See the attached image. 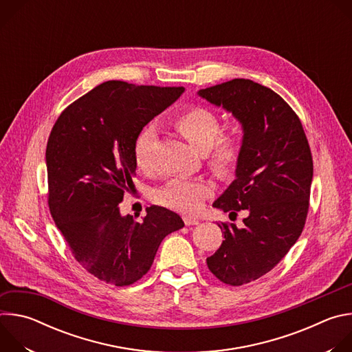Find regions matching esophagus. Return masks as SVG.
<instances>
[{
	"instance_id": "obj_1",
	"label": "esophagus",
	"mask_w": 352,
	"mask_h": 352,
	"mask_svg": "<svg viewBox=\"0 0 352 352\" xmlns=\"http://www.w3.org/2000/svg\"><path fill=\"white\" fill-rule=\"evenodd\" d=\"M184 223H185V226H196V224H199V220L186 216V217H184Z\"/></svg>"
}]
</instances>
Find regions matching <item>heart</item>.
<instances>
[{
    "label": "heart",
    "mask_w": 352,
    "mask_h": 352,
    "mask_svg": "<svg viewBox=\"0 0 352 352\" xmlns=\"http://www.w3.org/2000/svg\"><path fill=\"white\" fill-rule=\"evenodd\" d=\"M173 126L200 153H206L210 168L227 177L235 170L242 152V129L238 124L220 131L219 116L205 106H190L173 118ZM157 140L153 126H146L133 148L135 164L142 171L152 170V150ZM212 193L205 179L174 178L156 190V202L184 214H192Z\"/></svg>",
    "instance_id": "obj_1"
}]
</instances>
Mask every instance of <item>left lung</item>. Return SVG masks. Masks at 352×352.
Wrapping results in <instances>:
<instances>
[{
  "instance_id": "1",
  "label": "left lung",
  "mask_w": 352,
  "mask_h": 352,
  "mask_svg": "<svg viewBox=\"0 0 352 352\" xmlns=\"http://www.w3.org/2000/svg\"><path fill=\"white\" fill-rule=\"evenodd\" d=\"M197 94L232 113L243 131L235 179L213 204L230 216L243 212V224H219L224 241L206 259L220 281L236 287L269 273L302 232L314 177L311 147L298 116L266 86L232 79Z\"/></svg>"
}]
</instances>
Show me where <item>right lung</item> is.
Instances as JSON below:
<instances>
[{
	"label": "right lung",
	"mask_w": 352,
	"mask_h": 352,
	"mask_svg": "<svg viewBox=\"0 0 352 352\" xmlns=\"http://www.w3.org/2000/svg\"><path fill=\"white\" fill-rule=\"evenodd\" d=\"M184 87L109 80L69 104L45 148L48 208L74 258L94 277L124 287L152 267L162 241L182 219L150 206L138 223L120 204L133 184L135 142Z\"/></svg>",
	"instance_id": "obj_1"
}]
</instances>
